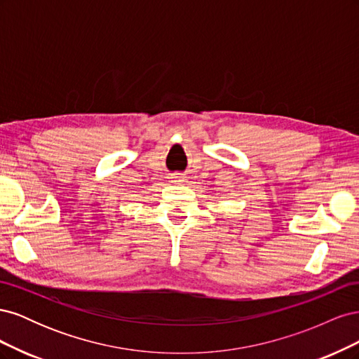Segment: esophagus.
Masks as SVG:
<instances>
[{
    "mask_svg": "<svg viewBox=\"0 0 359 359\" xmlns=\"http://www.w3.org/2000/svg\"><path fill=\"white\" fill-rule=\"evenodd\" d=\"M182 180H184V177H181L180 173H177V175H173V177H172V181H173V182H181Z\"/></svg>",
    "mask_w": 359,
    "mask_h": 359,
    "instance_id": "34e87169",
    "label": "esophagus"
}]
</instances>
